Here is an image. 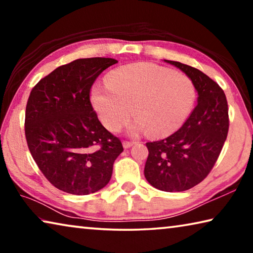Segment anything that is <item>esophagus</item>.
I'll return each instance as SVG.
<instances>
[{"label":"esophagus","instance_id":"1","mask_svg":"<svg viewBox=\"0 0 253 253\" xmlns=\"http://www.w3.org/2000/svg\"><path fill=\"white\" fill-rule=\"evenodd\" d=\"M134 144H135V142H128V140H124V142H123V146H124V148H129V147H131Z\"/></svg>","mask_w":253,"mask_h":253}]
</instances>
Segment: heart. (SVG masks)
Segmentation results:
<instances>
[{
    "mask_svg": "<svg viewBox=\"0 0 253 253\" xmlns=\"http://www.w3.org/2000/svg\"><path fill=\"white\" fill-rule=\"evenodd\" d=\"M107 85L91 89V102L107 129L117 131L132 113L128 132L149 130L166 137L178 130L193 111L196 89L190 77L149 62L117 68L107 76Z\"/></svg>",
    "mask_w": 253,
    "mask_h": 253,
    "instance_id": "heart-1",
    "label": "heart"
}]
</instances>
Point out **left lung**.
<instances>
[{
    "mask_svg": "<svg viewBox=\"0 0 253 253\" xmlns=\"http://www.w3.org/2000/svg\"><path fill=\"white\" fill-rule=\"evenodd\" d=\"M165 62L193 81L198 105L177 131L146 144L144 174L158 190L182 192L202 182L219 158L229 130L228 101L220 85L202 71L177 61Z\"/></svg>",
    "mask_w": 253,
    "mask_h": 253,
    "instance_id": "obj_1",
    "label": "left lung"
}]
</instances>
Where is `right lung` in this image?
Instances as JSON below:
<instances>
[{
  "label": "right lung",
  "instance_id": "right-lung-1",
  "mask_svg": "<svg viewBox=\"0 0 253 253\" xmlns=\"http://www.w3.org/2000/svg\"><path fill=\"white\" fill-rule=\"evenodd\" d=\"M115 63L111 58L77 59L41 79L30 93L25 109L30 153L46 179L67 193L87 195L105 187L124 151L90 102L92 84Z\"/></svg>",
  "mask_w": 253,
  "mask_h": 253
}]
</instances>
